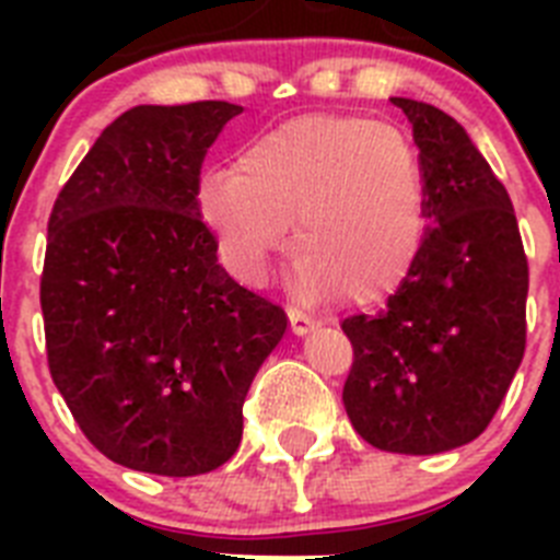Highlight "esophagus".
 Masks as SVG:
<instances>
[{
    "label": "esophagus",
    "mask_w": 560,
    "mask_h": 560,
    "mask_svg": "<svg viewBox=\"0 0 560 560\" xmlns=\"http://www.w3.org/2000/svg\"><path fill=\"white\" fill-rule=\"evenodd\" d=\"M289 323H291V330H294L296 336L308 334V330H314L316 325H319L314 316H308L305 311H300V308H289Z\"/></svg>",
    "instance_id": "1"
}]
</instances>
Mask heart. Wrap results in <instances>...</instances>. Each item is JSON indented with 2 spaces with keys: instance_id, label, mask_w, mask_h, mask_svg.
I'll return each instance as SVG.
<instances>
[{
  "instance_id": "obj_1",
  "label": "heart",
  "mask_w": 560,
  "mask_h": 560,
  "mask_svg": "<svg viewBox=\"0 0 560 560\" xmlns=\"http://www.w3.org/2000/svg\"><path fill=\"white\" fill-rule=\"evenodd\" d=\"M199 210L226 260L260 280L294 224L296 285L378 305L412 277L427 244V179L398 128L359 114H308L260 133L237 171L210 167Z\"/></svg>"
}]
</instances>
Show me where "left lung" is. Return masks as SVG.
Returning <instances> with one entry per match:
<instances>
[{
	"instance_id": "left-lung-1",
	"label": "left lung",
	"mask_w": 560,
	"mask_h": 560,
	"mask_svg": "<svg viewBox=\"0 0 560 560\" xmlns=\"http://www.w3.org/2000/svg\"><path fill=\"white\" fill-rule=\"evenodd\" d=\"M427 179V244L381 314L341 323L353 364L341 400L381 452L438 454L485 432L527 345L524 255L511 196L465 128L393 97Z\"/></svg>"
}]
</instances>
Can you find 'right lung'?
I'll list each match as a JSON object with an SVG mask.
<instances>
[{
  "instance_id": "1",
  "label": "right lung",
  "mask_w": 560,
  "mask_h": 560,
  "mask_svg": "<svg viewBox=\"0 0 560 560\" xmlns=\"http://www.w3.org/2000/svg\"><path fill=\"white\" fill-rule=\"evenodd\" d=\"M224 101L133 106L103 128L47 221L42 314L49 375L112 463L162 477L224 465L285 311L219 266L199 210Z\"/></svg>"
}]
</instances>
